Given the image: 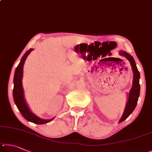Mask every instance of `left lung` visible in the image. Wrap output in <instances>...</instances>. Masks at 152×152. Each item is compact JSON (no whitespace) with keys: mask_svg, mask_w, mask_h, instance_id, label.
<instances>
[{"mask_svg":"<svg viewBox=\"0 0 152 152\" xmlns=\"http://www.w3.org/2000/svg\"><path fill=\"white\" fill-rule=\"evenodd\" d=\"M119 54L126 57L127 60L129 61L131 64L133 73H134V79H133V84L131 90L129 93L128 100L126 103V108H125L124 112L123 113L121 118L119 120V123H121L128 118L130 114H131L136 107L138 98L140 96V72L137 68L136 64L132 55H130L126 51H119Z\"/></svg>","mask_w":152,"mask_h":152,"instance_id":"8db88e82","label":"left lung"}]
</instances>
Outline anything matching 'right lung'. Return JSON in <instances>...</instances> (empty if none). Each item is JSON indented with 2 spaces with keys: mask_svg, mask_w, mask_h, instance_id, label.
<instances>
[{
  "mask_svg": "<svg viewBox=\"0 0 152 152\" xmlns=\"http://www.w3.org/2000/svg\"><path fill=\"white\" fill-rule=\"evenodd\" d=\"M33 49H30L26 51L25 55L23 56L19 64L17 66L15 70L14 75V88H13V98L16 105L22 115L26 120L31 121L32 123L36 124H45L53 120V118L50 119H43L37 117L36 115L29 110L27 104L25 102V97H24V91L22 85V78L23 73V65L25 63L27 56L29 55Z\"/></svg>",
  "mask_w": 152,
  "mask_h": 152,
  "instance_id": "add662e5",
  "label": "right lung"
}]
</instances>
